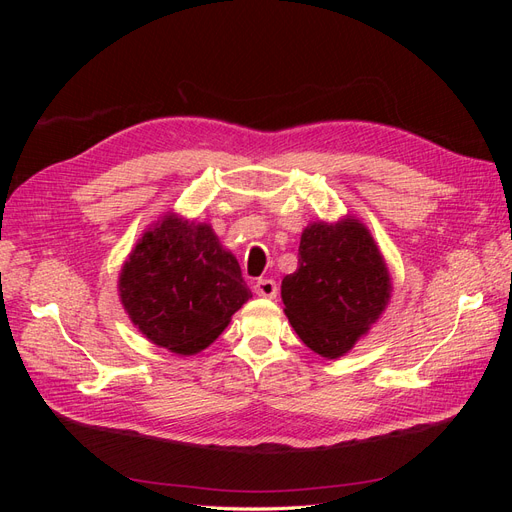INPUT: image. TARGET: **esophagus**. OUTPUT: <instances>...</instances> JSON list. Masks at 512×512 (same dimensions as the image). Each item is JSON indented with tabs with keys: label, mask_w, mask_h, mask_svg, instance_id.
<instances>
[{
	"label": "esophagus",
	"mask_w": 512,
	"mask_h": 512,
	"mask_svg": "<svg viewBox=\"0 0 512 512\" xmlns=\"http://www.w3.org/2000/svg\"><path fill=\"white\" fill-rule=\"evenodd\" d=\"M254 292L258 297H265V299H275L277 297V284L273 280H258L254 284Z\"/></svg>",
	"instance_id": "1"
}]
</instances>
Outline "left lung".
I'll use <instances>...</instances> for the list:
<instances>
[{
    "label": "left lung",
    "mask_w": 512,
    "mask_h": 512,
    "mask_svg": "<svg viewBox=\"0 0 512 512\" xmlns=\"http://www.w3.org/2000/svg\"><path fill=\"white\" fill-rule=\"evenodd\" d=\"M391 290V275L374 237L348 215L303 230L299 269L282 280V301L303 344L327 359H339L382 316Z\"/></svg>",
    "instance_id": "left-lung-1"
}]
</instances>
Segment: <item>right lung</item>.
I'll use <instances>...</instances> for the list:
<instances>
[{
  "mask_svg": "<svg viewBox=\"0 0 512 512\" xmlns=\"http://www.w3.org/2000/svg\"><path fill=\"white\" fill-rule=\"evenodd\" d=\"M119 297L149 342L196 354L222 335L252 290L209 224L166 213L123 265Z\"/></svg>",
  "mask_w": 512,
  "mask_h": 512,
  "instance_id": "add662e5",
  "label": "right lung"
}]
</instances>
